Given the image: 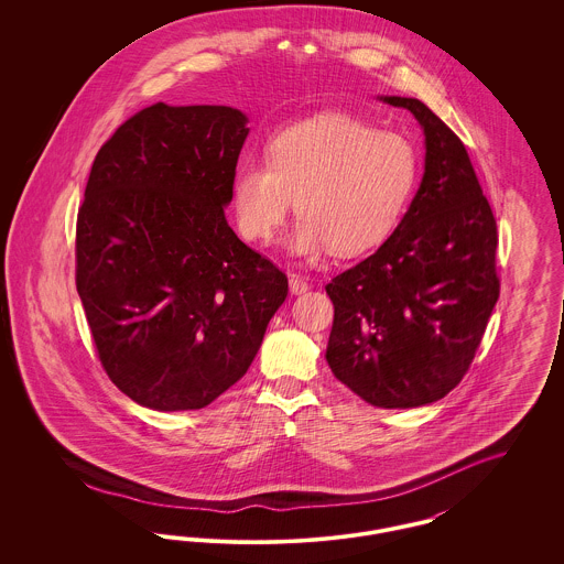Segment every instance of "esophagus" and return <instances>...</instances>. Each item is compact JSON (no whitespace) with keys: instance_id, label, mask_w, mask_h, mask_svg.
<instances>
[{"instance_id":"34e87169","label":"esophagus","mask_w":564,"mask_h":564,"mask_svg":"<svg viewBox=\"0 0 564 564\" xmlns=\"http://www.w3.org/2000/svg\"><path fill=\"white\" fill-rule=\"evenodd\" d=\"M290 290L295 295L304 294L308 290V281L300 274H290Z\"/></svg>"}]
</instances>
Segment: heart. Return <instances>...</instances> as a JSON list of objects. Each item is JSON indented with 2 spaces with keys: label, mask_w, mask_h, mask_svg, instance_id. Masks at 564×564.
I'll use <instances>...</instances> for the list:
<instances>
[{
  "label": "heart",
  "mask_w": 564,
  "mask_h": 564,
  "mask_svg": "<svg viewBox=\"0 0 564 564\" xmlns=\"http://www.w3.org/2000/svg\"><path fill=\"white\" fill-rule=\"evenodd\" d=\"M267 159L247 156L232 180L237 228L247 241L274 237L297 209L288 247L359 256L400 226L419 184L414 143L347 113H325L274 134Z\"/></svg>",
  "instance_id": "obj_1"
}]
</instances>
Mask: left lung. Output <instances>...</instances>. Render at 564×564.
<instances>
[{"label":"left lung","instance_id":"obj_1","mask_svg":"<svg viewBox=\"0 0 564 564\" xmlns=\"http://www.w3.org/2000/svg\"><path fill=\"white\" fill-rule=\"evenodd\" d=\"M425 175L393 235L334 276L325 359L352 393L378 408H416L451 393L469 370L499 297L497 221L456 137L423 101Z\"/></svg>","mask_w":564,"mask_h":564}]
</instances>
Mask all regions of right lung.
I'll list each match as a JSON object with an SVG mask.
<instances>
[{
  "instance_id": "right-lung-1",
  "label": "right lung",
  "mask_w": 564,
  "mask_h": 564,
  "mask_svg": "<svg viewBox=\"0 0 564 564\" xmlns=\"http://www.w3.org/2000/svg\"><path fill=\"white\" fill-rule=\"evenodd\" d=\"M247 118L156 104L97 152L76 224V288L99 361L133 402L198 410L249 370L288 276L224 207Z\"/></svg>"
}]
</instances>
